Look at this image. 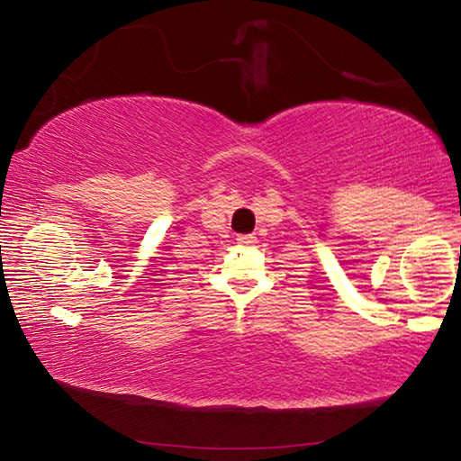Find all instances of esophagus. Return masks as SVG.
Wrapping results in <instances>:
<instances>
[{
	"label": "esophagus",
	"instance_id": "obj_1",
	"mask_svg": "<svg viewBox=\"0 0 461 461\" xmlns=\"http://www.w3.org/2000/svg\"><path fill=\"white\" fill-rule=\"evenodd\" d=\"M238 241L241 246H252L256 244V236L254 233H241V236H238Z\"/></svg>",
	"mask_w": 461,
	"mask_h": 461
}]
</instances>
